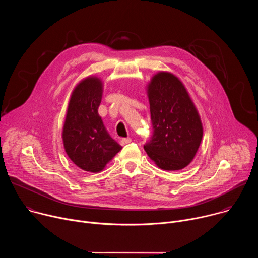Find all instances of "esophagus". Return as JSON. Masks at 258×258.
Returning a JSON list of instances; mask_svg holds the SVG:
<instances>
[{
  "label": "esophagus",
  "mask_w": 258,
  "mask_h": 258,
  "mask_svg": "<svg viewBox=\"0 0 258 258\" xmlns=\"http://www.w3.org/2000/svg\"><path fill=\"white\" fill-rule=\"evenodd\" d=\"M132 142V139L131 138H123L120 140V144L121 145H126V144H130Z\"/></svg>",
  "instance_id": "esophagus-1"
}]
</instances>
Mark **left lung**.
I'll return each mask as SVG.
<instances>
[{
  "label": "left lung",
  "instance_id": "obj_1",
  "mask_svg": "<svg viewBox=\"0 0 258 258\" xmlns=\"http://www.w3.org/2000/svg\"><path fill=\"white\" fill-rule=\"evenodd\" d=\"M148 97L153 133L144 149L161 169H182L193 160L203 136L197 109L185 86L169 72L152 78Z\"/></svg>",
  "mask_w": 258,
  "mask_h": 258
}]
</instances>
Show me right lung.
Returning a JSON list of instances; mask_svg holds the SVG:
<instances>
[{"label": "right lung", "instance_id": "right-lung-1", "mask_svg": "<svg viewBox=\"0 0 258 258\" xmlns=\"http://www.w3.org/2000/svg\"><path fill=\"white\" fill-rule=\"evenodd\" d=\"M102 93L103 85L98 78L82 81L72 92L62 133L68 157L91 172L101 171L121 150L98 114Z\"/></svg>", "mask_w": 258, "mask_h": 258}]
</instances>
